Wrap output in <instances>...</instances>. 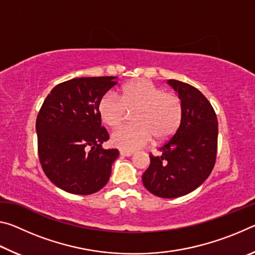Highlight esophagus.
<instances>
[{
	"instance_id": "obj_1",
	"label": "esophagus",
	"mask_w": 255,
	"mask_h": 255,
	"mask_svg": "<svg viewBox=\"0 0 255 255\" xmlns=\"http://www.w3.org/2000/svg\"><path fill=\"white\" fill-rule=\"evenodd\" d=\"M120 155H122V156L129 157V156H131V155H132V152H125V150H120Z\"/></svg>"
}]
</instances>
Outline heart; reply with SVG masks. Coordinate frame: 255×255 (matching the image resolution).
Listing matches in <instances>:
<instances>
[{"instance_id":"1","label":"heart","mask_w":255,"mask_h":255,"mask_svg":"<svg viewBox=\"0 0 255 255\" xmlns=\"http://www.w3.org/2000/svg\"><path fill=\"white\" fill-rule=\"evenodd\" d=\"M127 111H136L132 126L120 127L111 133V143L125 152H133L150 140L169 139L178 130L183 117V106L178 94L165 92L147 80L124 86L122 97L107 92L99 102V112L109 127H118L127 118Z\"/></svg>"}]
</instances>
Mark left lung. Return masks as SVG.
<instances>
[{
  "label": "left lung",
  "mask_w": 255,
  "mask_h": 255,
  "mask_svg": "<svg viewBox=\"0 0 255 255\" xmlns=\"http://www.w3.org/2000/svg\"><path fill=\"white\" fill-rule=\"evenodd\" d=\"M178 92L183 117L171 139L150 154L143 174L145 188L161 198L188 195L205 182L214 169L217 154L218 122L214 108L199 90L176 80L167 81Z\"/></svg>",
  "instance_id": "8db88e82"
}]
</instances>
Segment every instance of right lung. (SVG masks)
Listing matches in <instances>:
<instances>
[{"mask_svg":"<svg viewBox=\"0 0 255 255\" xmlns=\"http://www.w3.org/2000/svg\"><path fill=\"white\" fill-rule=\"evenodd\" d=\"M117 77H77L51 90L37 116L38 155L56 187L91 195L107 184L118 149H105L109 133L101 126L99 102Z\"/></svg>","mask_w":255,"mask_h":255,"instance_id":"add662e5","label":"right lung"}]
</instances>
